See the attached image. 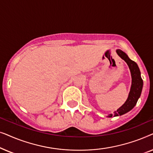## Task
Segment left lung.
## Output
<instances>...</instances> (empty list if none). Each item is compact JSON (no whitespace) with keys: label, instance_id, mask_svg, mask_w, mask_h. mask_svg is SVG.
<instances>
[{"label":"left lung","instance_id":"1","mask_svg":"<svg viewBox=\"0 0 153 153\" xmlns=\"http://www.w3.org/2000/svg\"><path fill=\"white\" fill-rule=\"evenodd\" d=\"M117 53L120 57L125 60L128 65L131 75V86L129 92L128 98L123 105L118 108L115 113L114 116H121L126 114L132 109L137 104L139 98L141 95L142 88H143V80L141 76L139 68L134 61L131 60L125 53L120 49L116 50ZM113 115H108V117H112Z\"/></svg>","mask_w":153,"mask_h":153}]
</instances>
